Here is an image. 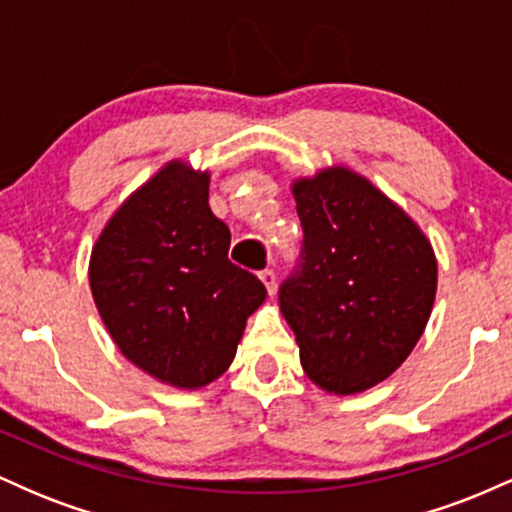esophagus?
<instances>
[{
    "label": "esophagus",
    "mask_w": 512,
    "mask_h": 512,
    "mask_svg": "<svg viewBox=\"0 0 512 512\" xmlns=\"http://www.w3.org/2000/svg\"><path fill=\"white\" fill-rule=\"evenodd\" d=\"M260 279H262V284L267 286L269 296H274V293H276V274H274V269H264V272H260Z\"/></svg>",
    "instance_id": "34e87169"
}]
</instances>
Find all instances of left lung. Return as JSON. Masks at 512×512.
Wrapping results in <instances>:
<instances>
[{
    "mask_svg": "<svg viewBox=\"0 0 512 512\" xmlns=\"http://www.w3.org/2000/svg\"><path fill=\"white\" fill-rule=\"evenodd\" d=\"M298 264L279 286L301 366L315 385L356 395L411 354L431 317L438 264L421 228L349 168L293 182Z\"/></svg>",
    "mask_w": 512,
    "mask_h": 512,
    "instance_id": "obj_1",
    "label": "left lung"
}]
</instances>
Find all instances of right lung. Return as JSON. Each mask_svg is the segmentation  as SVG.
<instances>
[{
  "label": "right lung",
  "instance_id": "add662e5",
  "mask_svg": "<svg viewBox=\"0 0 512 512\" xmlns=\"http://www.w3.org/2000/svg\"><path fill=\"white\" fill-rule=\"evenodd\" d=\"M209 173L173 161L115 211L91 252V293L110 337L161 383L195 390L226 373L267 289L228 260Z\"/></svg>",
  "mask_w": 512,
  "mask_h": 512
}]
</instances>
